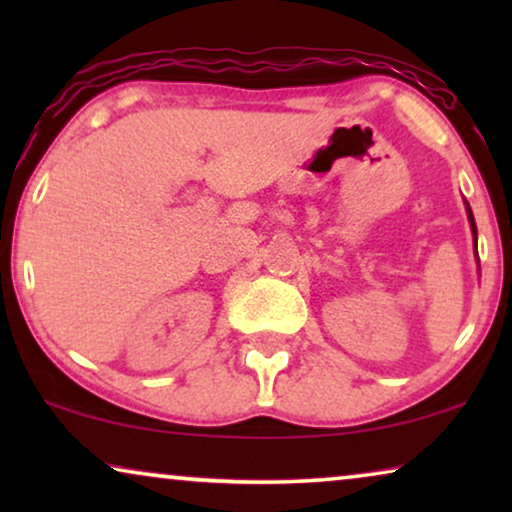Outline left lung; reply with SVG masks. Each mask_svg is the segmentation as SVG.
<instances>
[{"label":"left lung","mask_w":512,"mask_h":512,"mask_svg":"<svg viewBox=\"0 0 512 512\" xmlns=\"http://www.w3.org/2000/svg\"><path fill=\"white\" fill-rule=\"evenodd\" d=\"M466 209H468V221H471V228H473V235H475V221H473V214H471V207L466 205Z\"/></svg>","instance_id":"8db88e82"}]
</instances>
